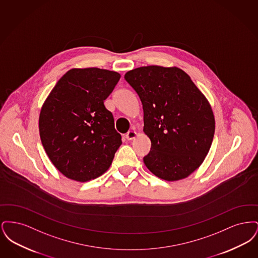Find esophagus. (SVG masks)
<instances>
[{
    "label": "esophagus",
    "mask_w": 258,
    "mask_h": 258,
    "mask_svg": "<svg viewBox=\"0 0 258 258\" xmlns=\"http://www.w3.org/2000/svg\"><path fill=\"white\" fill-rule=\"evenodd\" d=\"M137 136V134L134 132V131H131V132H128L126 135H125V138L127 139V140H133V139H135V137Z\"/></svg>",
    "instance_id": "obj_1"
}]
</instances>
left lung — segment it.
<instances>
[{
    "mask_svg": "<svg viewBox=\"0 0 258 258\" xmlns=\"http://www.w3.org/2000/svg\"><path fill=\"white\" fill-rule=\"evenodd\" d=\"M142 102L151 151L148 169L166 181L186 178L201 165L215 134L207 98L179 68L148 66L124 74Z\"/></svg>",
    "mask_w": 258,
    "mask_h": 258,
    "instance_id": "left-lung-1",
    "label": "left lung"
}]
</instances>
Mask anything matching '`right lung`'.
Instances as JSON below:
<instances>
[{"mask_svg":"<svg viewBox=\"0 0 258 258\" xmlns=\"http://www.w3.org/2000/svg\"><path fill=\"white\" fill-rule=\"evenodd\" d=\"M120 78L116 72L98 68L73 69L44 101L38 121L40 140L67 178L87 182L109 168L122 136L103 101Z\"/></svg>","mask_w":258,"mask_h":258,"instance_id":"obj_1","label":"right lung"}]
</instances>
